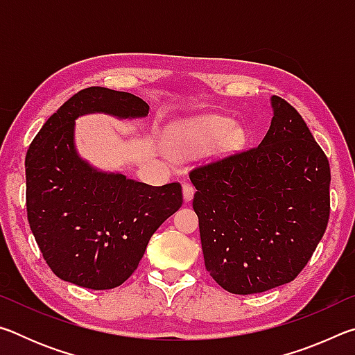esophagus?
<instances>
[{
	"instance_id": "esophagus-1",
	"label": "esophagus",
	"mask_w": 355,
	"mask_h": 355,
	"mask_svg": "<svg viewBox=\"0 0 355 355\" xmlns=\"http://www.w3.org/2000/svg\"><path fill=\"white\" fill-rule=\"evenodd\" d=\"M194 192H196L194 186L189 184V183H184L183 184V199H184V202H191L192 197H194Z\"/></svg>"
}]
</instances>
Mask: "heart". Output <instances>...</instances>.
<instances>
[{"instance_id":"b5f03b06","label":"heart","mask_w":355,"mask_h":355,"mask_svg":"<svg viewBox=\"0 0 355 355\" xmlns=\"http://www.w3.org/2000/svg\"><path fill=\"white\" fill-rule=\"evenodd\" d=\"M239 139H241V135L235 131L228 120L220 117H205L192 120L175 131L173 150L175 153H184L196 147L213 146V144L233 147Z\"/></svg>"}]
</instances>
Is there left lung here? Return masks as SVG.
Here are the masks:
<instances>
[{
  "label": "left lung",
  "mask_w": 355,
  "mask_h": 355,
  "mask_svg": "<svg viewBox=\"0 0 355 355\" xmlns=\"http://www.w3.org/2000/svg\"><path fill=\"white\" fill-rule=\"evenodd\" d=\"M271 107L260 146L189 173L205 268L233 294L296 279L329 220L327 156L288 101L272 95Z\"/></svg>",
  "instance_id": "obj_1"
}]
</instances>
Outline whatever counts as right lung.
Here are the masks:
<instances>
[{"mask_svg": "<svg viewBox=\"0 0 355 355\" xmlns=\"http://www.w3.org/2000/svg\"><path fill=\"white\" fill-rule=\"evenodd\" d=\"M148 105L128 92L87 87L46 120L26 153V209L45 261L59 279L111 290L136 271L158 227L182 207L180 183L150 186L100 171L78 155L75 120L137 119Z\"/></svg>", "mask_w": 355, "mask_h": 355, "instance_id": "obj_1", "label": "right lung"}]
</instances>
